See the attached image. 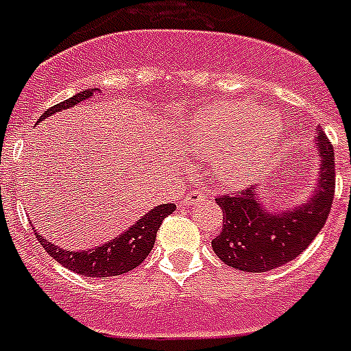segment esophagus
Listing matches in <instances>:
<instances>
[{"instance_id": "1", "label": "esophagus", "mask_w": 351, "mask_h": 351, "mask_svg": "<svg viewBox=\"0 0 351 351\" xmlns=\"http://www.w3.org/2000/svg\"><path fill=\"white\" fill-rule=\"evenodd\" d=\"M203 199H205V194H203L202 191H193V193L187 194V198H184L182 205H184V207H194L196 203L203 202Z\"/></svg>"}]
</instances>
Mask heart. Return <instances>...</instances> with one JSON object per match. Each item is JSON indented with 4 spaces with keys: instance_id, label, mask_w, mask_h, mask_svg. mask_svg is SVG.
I'll list each match as a JSON object with an SVG mask.
<instances>
[{
    "instance_id": "1",
    "label": "heart",
    "mask_w": 351,
    "mask_h": 351,
    "mask_svg": "<svg viewBox=\"0 0 351 351\" xmlns=\"http://www.w3.org/2000/svg\"><path fill=\"white\" fill-rule=\"evenodd\" d=\"M285 125L275 112L246 101L216 103L199 112L191 125V143L202 157L214 158L221 182L246 185L275 158Z\"/></svg>"
}]
</instances>
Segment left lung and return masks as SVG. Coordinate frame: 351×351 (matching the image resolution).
Masks as SVG:
<instances>
[{"label": "left lung", "mask_w": 351, "mask_h": 351, "mask_svg": "<svg viewBox=\"0 0 351 351\" xmlns=\"http://www.w3.org/2000/svg\"><path fill=\"white\" fill-rule=\"evenodd\" d=\"M316 148L319 169L305 203L271 212L253 187L216 198L223 210V230L212 241V250L226 266L246 273L276 269L294 261L319 234L335 191L334 148L321 128Z\"/></svg>", "instance_id": "obj_1"}]
</instances>
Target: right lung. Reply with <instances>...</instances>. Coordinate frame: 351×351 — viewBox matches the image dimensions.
Instances as JSON below:
<instances>
[{"instance_id": "1", "label": "right lung", "mask_w": 351, "mask_h": 351, "mask_svg": "<svg viewBox=\"0 0 351 351\" xmlns=\"http://www.w3.org/2000/svg\"><path fill=\"white\" fill-rule=\"evenodd\" d=\"M98 93L99 89L82 90V93L75 94L73 98L44 110L37 123L53 116V114H57V112L75 107V105L85 101V99H90L94 94ZM175 208V203L158 205V207L152 208L148 214H144L128 230L117 235L116 239L107 241L105 244L96 246L93 250L69 252V250L60 248L57 244L44 239L43 235H39V232H35V234H37L39 243L43 244V248L48 252V255H51L55 261L60 262L64 267L75 271L78 275L93 276V278H107V276L125 275L128 271L135 269L139 264H143V261L148 257V253L152 252L153 244H155V237H157V230L160 228L162 221H164V217L173 214Z\"/></svg>"}]
</instances>
